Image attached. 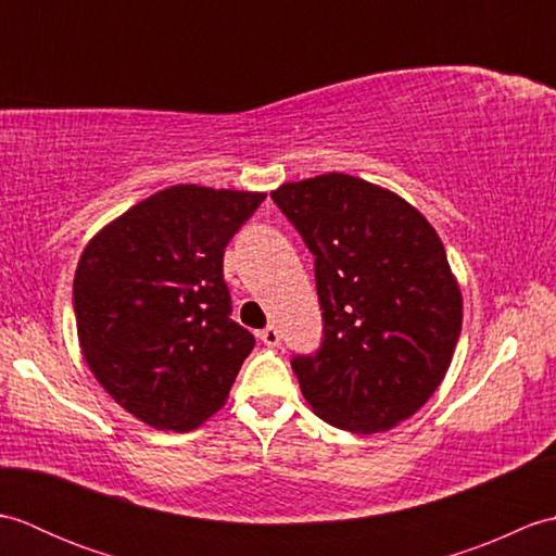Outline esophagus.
Returning a JSON list of instances; mask_svg holds the SVG:
<instances>
[{
	"label": "esophagus",
	"instance_id": "1",
	"mask_svg": "<svg viewBox=\"0 0 556 556\" xmlns=\"http://www.w3.org/2000/svg\"><path fill=\"white\" fill-rule=\"evenodd\" d=\"M257 339L263 341L265 346H271V349L279 346V341H281V337H279V329H277L275 325H267L265 329H260V332H257Z\"/></svg>",
	"mask_w": 556,
	"mask_h": 556
}]
</instances>
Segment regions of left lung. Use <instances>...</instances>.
I'll use <instances>...</instances> for the list:
<instances>
[{"mask_svg":"<svg viewBox=\"0 0 556 556\" xmlns=\"http://www.w3.org/2000/svg\"><path fill=\"white\" fill-rule=\"evenodd\" d=\"M271 198L315 255L325 339L291 363L303 399L334 428L392 430L437 392L460 334L464 299L440 236L358 176L289 181Z\"/></svg>","mask_w":556,"mask_h":556,"instance_id":"1","label":"left lung"}]
</instances>
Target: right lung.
I'll use <instances>...</instances> for the list:
<instances>
[{
	"label": "right lung",
	"mask_w": 556,
	"mask_h": 556,
	"mask_svg": "<svg viewBox=\"0 0 556 556\" xmlns=\"http://www.w3.org/2000/svg\"><path fill=\"white\" fill-rule=\"evenodd\" d=\"M265 195L169 186L83 248L74 277L83 358L150 428L188 432L227 404L255 339L229 317L224 248Z\"/></svg>",
	"instance_id": "add662e5"
}]
</instances>
